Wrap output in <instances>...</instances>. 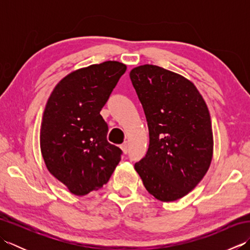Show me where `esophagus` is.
I'll return each mask as SVG.
<instances>
[{"instance_id": "obj_1", "label": "esophagus", "mask_w": 250, "mask_h": 250, "mask_svg": "<svg viewBox=\"0 0 250 250\" xmlns=\"http://www.w3.org/2000/svg\"><path fill=\"white\" fill-rule=\"evenodd\" d=\"M128 147H129V145H128V142L124 143V144H122V145L120 146L122 152H124V153H126V152H128Z\"/></svg>"}]
</instances>
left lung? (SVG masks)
I'll list each match as a JSON object with an SVG mask.
<instances>
[{"label":"left lung","instance_id":"8db88e82","mask_svg":"<svg viewBox=\"0 0 250 250\" xmlns=\"http://www.w3.org/2000/svg\"><path fill=\"white\" fill-rule=\"evenodd\" d=\"M130 78L144 108L149 147L134 168L161 202L184 198L210 167L214 137L209 110L194 83L158 65L132 68Z\"/></svg>","mask_w":250,"mask_h":250}]
</instances>
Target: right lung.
<instances>
[{
    "label": "right lung",
    "mask_w": 250,
    "mask_h": 250,
    "mask_svg": "<svg viewBox=\"0 0 250 250\" xmlns=\"http://www.w3.org/2000/svg\"><path fill=\"white\" fill-rule=\"evenodd\" d=\"M126 65L106 61L67 74L52 90L42 118L41 152L49 173L75 195L107 184L121 150L106 140L100 115Z\"/></svg>",
    "instance_id": "1"
}]
</instances>
